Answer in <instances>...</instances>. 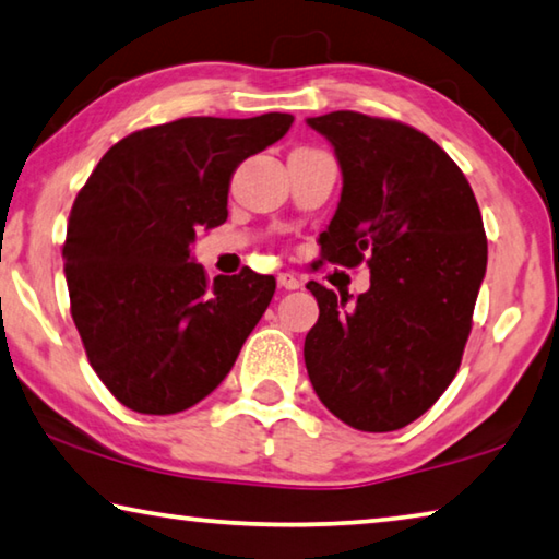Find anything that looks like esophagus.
I'll list each match as a JSON object with an SVG mask.
<instances>
[{
    "label": "esophagus",
    "mask_w": 559,
    "mask_h": 559,
    "mask_svg": "<svg viewBox=\"0 0 559 559\" xmlns=\"http://www.w3.org/2000/svg\"><path fill=\"white\" fill-rule=\"evenodd\" d=\"M278 286L283 290H296V288H300V281L293 276V273H278Z\"/></svg>",
    "instance_id": "34e87169"
}]
</instances>
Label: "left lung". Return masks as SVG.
Segmentation results:
<instances>
[{
    "label": "left lung",
    "instance_id": "8db88e82",
    "mask_svg": "<svg viewBox=\"0 0 559 559\" xmlns=\"http://www.w3.org/2000/svg\"><path fill=\"white\" fill-rule=\"evenodd\" d=\"M308 126L343 169L320 263L370 266V290L353 306L345 293L306 286L320 308L302 347L310 384L353 429H402L459 372L486 276L484 219L459 165L412 126L353 110Z\"/></svg>",
    "mask_w": 559,
    "mask_h": 559
}]
</instances>
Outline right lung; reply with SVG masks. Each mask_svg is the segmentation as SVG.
I'll return each mask as SVG.
<instances>
[{
	"mask_svg": "<svg viewBox=\"0 0 559 559\" xmlns=\"http://www.w3.org/2000/svg\"><path fill=\"white\" fill-rule=\"evenodd\" d=\"M290 122L266 112L138 130L75 197L63 243L71 316L91 367L128 409L177 414L202 402L266 313L276 278L243 269L212 283L189 243L226 222L236 167Z\"/></svg>",
	"mask_w": 559,
	"mask_h": 559,
	"instance_id": "right-lung-1",
	"label": "right lung"
}]
</instances>
